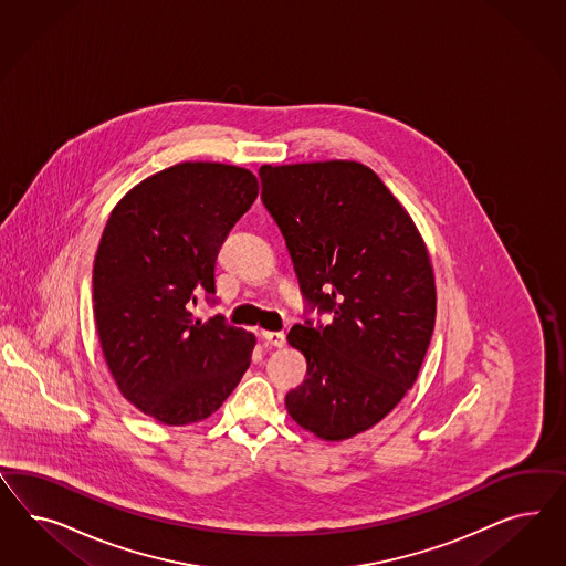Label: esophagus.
Here are the masks:
<instances>
[{"label": "esophagus", "instance_id": "obj_1", "mask_svg": "<svg viewBox=\"0 0 566 566\" xmlns=\"http://www.w3.org/2000/svg\"><path fill=\"white\" fill-rule=\"evenodd\" d=\"M261 338H263V343L275 346V348H282L286 343V336L282 332H261Z\"/></svg>", "mask_w": 566, "mask_h": 566}]
</instances>
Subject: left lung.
<instances>
[{"instance_id":"8db88e82","label":"left lung","mask_w":566,"mask_h":566,"mask_svg":"<svg viewBox=\"0 0 566 566\" xmlns=\"http://www.w3.org/2000/svg\"><path fill=\"white\" fill-rule=\"evenodd\" d=\"M261 201L286 240L305 315L289 343L307 379L286 395L301 428L346 440L407 395L436 324L428 249L376 171L357 161L261 166Z\"/></svg>"}]
</instances>
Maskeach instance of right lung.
Listing matches in <instances>:
<instances>
[{
  "mask_svg": "<svg viewBox=\"0 0 566 566\" xmlns=\"http://www.w3.org/2000/svg\"><path fill=\"white\" fill-rule=\"evenodd\" d=\"M258 178L223 164H178L114 207L93 263L103 357L124 398L166 426L209 417L239 386L253 334L223 315L192 319L216 296V259L258 199Z\"/></svg>",
  "mask_w": 566,
  "mask_h": 566,
  "instance_id": "right-lung-1",
  "label": "right lung"
}]
</instances>
